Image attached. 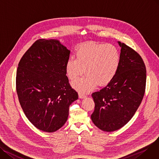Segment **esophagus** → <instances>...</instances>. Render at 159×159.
<instances>
[{"mask_svg":"<svg viewBox=\"0 0 159 159\" xmlns=\"http://www.w3.org/2000/svg\"><path fill=\"white\" fill-rule=\"evenodd\" d=\"M86 97V95L83 94V93H79V98H85Z\"/></svg>","mask_w":159,"mask_h":159,"instance_id":"esophagus-1","label":"esophagus"}]
</instances>
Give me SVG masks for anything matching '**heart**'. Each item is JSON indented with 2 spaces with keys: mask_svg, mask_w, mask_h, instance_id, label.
I'll return each mask as SVG.
<instances>
[{
  "mask_svg": "<svg viewBox=\"0 0 159 159\" xmlns=\"http://www.w3.org/2000/svg\"><path fill=\"white\" fill-rule=\"evenodd\" d=\"M120 60L118 49L111 44H87L80 46L76 52V60L70 58L65 65L72 86L81 93H86L99 86H105L117 73Z\"/></svg>",
  "mask_w": 159,
  "mask_h": 159,
  "instance_id": "heart-1",
  "label": "heart"
}]
</instances>
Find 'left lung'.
I'll return each mask as SVG.
<instances>
[{"mask_svg":"<svg viewBox=\"0 0 159 159\" xmlns=\"http://www.w3.org/2000/svg\"><path fill=\"white\" fill-rule=\"evenodd\" d=\"M118 43L121 49L117 74L105 87L92 94L95 102L92 122L109 132L122 128L132 118L146 89V70L141 57L125 43Z\"/></svg>","mask_w":159,"mask_h":159,"instance_id":"8db88e82","label":"left lung"}]
</instances>
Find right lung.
<instances>
[{
  "instance_id": "add662e5",
  "label": "right lung",
  "mask_w": 159,
  "mask_h": 159,
  "mask_svg": "<svg viewBox=\"0 0 159 159\" xmlns=\"http://www.w3.org/2000/svg\"><path fill=\"white\" fill-rule=\"evenodd\" d=\"M70 51L59 40H36L20 59L16 89L20 104L30 122L54 132L66 122L69 106L78 98L66 76Z\"/></svg>"
}]
</instances>
